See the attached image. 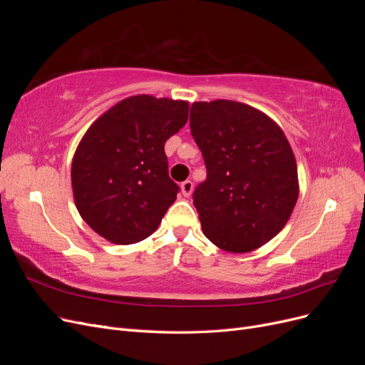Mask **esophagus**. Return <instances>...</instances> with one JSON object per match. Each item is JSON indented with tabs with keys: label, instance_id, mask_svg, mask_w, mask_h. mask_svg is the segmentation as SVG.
<instances>
[{
	"label": "esophagus",
	"instance_id": "obj_1",
	"mask_svg": "<svg viewBox=\"0 0 365 365\" xmlns=\"http://www.w3.org/2000/svg\"><path fill=\"white\" fill-rule=\"evenodd\" d=\"M192 192H193V182H192L190 180H187V181L181 182V193H182L185 197H189V196L192 195Z\"/></svg>",
	"mask_w": 365,
	"mask_h": 365
}]
</instances>
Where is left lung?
Wrapping results in <instances>:
<instances>
[{"label": "left lung", "instance_id": "left-lung-1", "mask_svg": "<svg viewBox=\"0 0 365 365\" xmlns=\"http://www.w3.org/2000/svg\"><path fill=\"white\" fill-rule=\"evenodd\" d=\"M190 129L207 168L193 193L205 237L237 254L268 244L289 220L300 190L282 128L256 108L219 98L192 105Z\"/></svg>", "mask_w": 365, "mask_h": 365}]
</instances>
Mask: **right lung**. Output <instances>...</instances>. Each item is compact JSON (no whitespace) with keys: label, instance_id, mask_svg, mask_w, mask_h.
<instances>
[{"label":"right lung","instance_id":"add662e5","mask_svg":"<svg viewBox=\"0 0 365 365\" xmlns=\"http://www.w3.org/2000/svg\"><path fill=\"white\" fill-rule=\"evenodd\" d=\"M189 118V102L140 94L123 98L88 128L71 163L77 212L117 245L149 237L175 202L164 143Z\"/></svg>","mask_w":365,"mask_h":365}]
</instances>
